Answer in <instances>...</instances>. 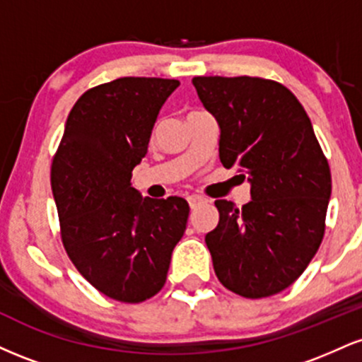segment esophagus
Returning a JSON list of instances; mask_svg holds the SVG:
<instances>
[{
	"label": "esophagus",
	"mask_w": 362,
	"mask_h": 362,
	"mask_svg": "<svg viewBox=\"0 0 362 362\" xmlns=\"http://www.w3.org/2000/svg\"><path fill=\"white\" fill-rule=\"evenodd\" d=\"M187 201H189V206L192 207V209H195L197 206L204 204L206 199L201 197V195H189V197H187Z\"/></svg>",
	"instance_id": "34e87169"
}]
</instances>
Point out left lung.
Masks as SVG:
<instances>
[{"label":"left lung","mask_w":362,"mask_h":362,"mask_svg":"<svg viewBox=\"0 0 362 362\" xmlns=\"http://www.w3.org/2000/svg\"><path fill=\"white\" fill-rule=\"evenodd\" d=\"M192 83L218 120L223 167H238L250 182L245 206L214 202L219 223L206 235L214 272L240 296H272L305 272L322 243L328 161L303 105L281 83L252 76Z\"/></svg>","instance_id":"left-lung-1"}]
</instances>
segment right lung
<instances>
[{"label": "right lung", "instance_id": "add662e5", "mask_svg": "<svg viewBox=\"0 0 362 362\" xmlns=\"http://www.w3.org/2000/svg\"><path fill=\"white\" fill-rule=\"evenodd\" d=\"M178 85L126 76L85 91L52 160L62 245L81 276L112 300L155 296L185 233V199L143 197L131 185L160 109Z\"/></svg>", "mask_w": 362, "mask_h": 362}]
</instances>
